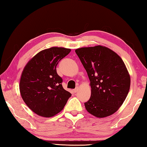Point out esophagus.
<instances>
[{"mask_svg": "<svg viewBox=\"0 0 147 147\" xmlns=\"http://www.w3.org/2000/svg\"><path fill=\"white\" fill-rule=\"evenodd\" d=\"M78 90H79V88H78V87H77V88H75V89H74L73 91H74V93H77V91H78Z\"/></svg>", "mask_w": 147, "mask_h": 147, "instance_id": "34e87169", "label": "esophagus"}]
</instances>
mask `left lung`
Here are the masks:
<instances>
[{"instance_id": "1", "label": "left lung", "mask_w": 147, "mask_h": 147, "mask_svg": "<svg viewBox=\"0 0 147 147\" xmlns=\"http://www.w3.org/2000/svg\"><path fill=\"white\" fill-rule=\"evenodd\" d=\"M90 81L91 94L86 109L98 118L115 113L127 96L131 78L123 60L112 50L98 45L76 50Z\"/></svg>"}]
</instances>
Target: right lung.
<instances>
[{
	"label": "right lung",
	"mask_w": 147,
	"mask_h": 147,
	"mask_svg": "<svg viewBox=\"0 0 147 147\" xmlns=\"http://www.w3.org/2000/svg\"><path fill=\"white\" fill-rule=\"evenodd\" d=\"M71 50L51 47L40 52L27 63L22 71L20 91L22 99L33 112L52 117L61 111L71 94L62 86L56 66Z\"/></svg>",
	"instance_id": "obj_1"
}]
</instances>
